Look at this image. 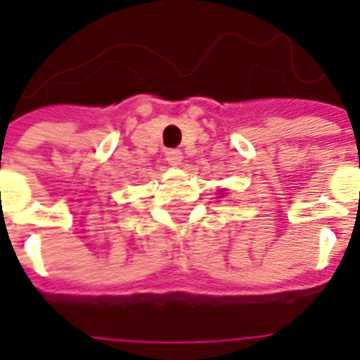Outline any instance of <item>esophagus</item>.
Instances as JSON below:
<instances>
[{
    "label": "esophagus",
    "instance_id": "34e87169",
    "mask_svg": "<svg viewBox=\"0 0 360 360\" xmlns=\"http://www.w3.org/2000/svg\"><path fill=\"white\" fill-rule=\"evenodd\" d=\"M164 157H166L168 164H172V166H179L181 160H183V153L179 149H168V151L164 153Z\"/></svg>",
    "mask_w": 360,
    "mask_h": 360
}]
</instances>
